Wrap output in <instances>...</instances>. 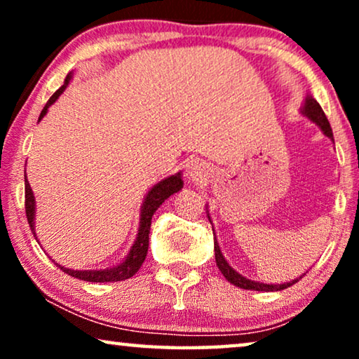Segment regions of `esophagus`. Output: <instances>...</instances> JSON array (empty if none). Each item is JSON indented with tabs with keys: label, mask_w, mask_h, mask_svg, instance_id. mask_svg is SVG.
<instances>
[{
	"label": "esophagus",
	"mask_w": 359,
	"mask_h": 359,
	"mask_svg": "<svg viewBox=\"0 0 359 359\" xmlns=\"http://www.w3.org/2000/svg\"><path fill=\"white\" fill-rule=\"evenodd\" d=\"M203 173H204V168L198 163V161H191V163H188V166H186V175H188L191 180L194 181L201 180L203 178Z\"/></svg>",
	"instance_id": "esophagus-1"
}]
</instances>
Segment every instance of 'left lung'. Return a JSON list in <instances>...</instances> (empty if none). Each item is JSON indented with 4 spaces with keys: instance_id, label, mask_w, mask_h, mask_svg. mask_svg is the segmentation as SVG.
Masks as SVG:
<instances>
[{
    "instance_id": "obj_1",
    "label": "left lung",
    "mask_w": 359,
    "mask_h": 359,
    "mask_svg": "<svg viewBox=\"0 0 359 359\" xmlns=\"http://www.w3.org/2000/svg\"><path fill=\"white\" fill-rule=\"evenodd\" d=\"M302 112L309 117V119L313 121L318 127H320V129L323 130V134H325L327 137H330V139H333L330 122H328L325 112H323L320 104H318V102L313 100L312 96L306 97V104H304ZM214 252H215V263H217V268L220 269V273L224 274L225 279H227L229 283H232L233 286L248 289V291H281V289H286L297 283V279H294L292 283H286V284H263V283H257V281H250V279L240 276V274L235 271L233 268L229 266V263L225 262L224 255L220 253L217 242H214Z\"/></svg>"
}]
</instances>
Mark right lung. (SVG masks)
<instances>
[{
  "mask_svg": "<svg viewBox=\"0 0 359 359\" xmlns=\"http://www.w3.org/2000/svg\"><path fill=\"white\" fill-rule=\"evenodd\" d=\"M72 75H67L63 85L58 88V90L50 96V100L47 101V104L43 106V109L39 116V121L42 119L43 116L47 114L48 106L53 104L58 96L62 95L63 90H65L68 81H70ZM183 188V180H181L180 175L170 176L163 181H160L158 184H155L154 188L149 191L147 194V199L144 205H142V214H140V229L139 233H137V240L134 247L130 248L129 255H127L126 262L121 263L119 266L111 268V269H100V271H75V269H67L57 264L58 268L62 269L63 273H67L68 276H73L76 279H81V281H90V283H116V281H124V279H129L134 276V274L139 271L142 263L147 257V250H149V233H150V224H151V215L156 209L160 208L161 203H165V199H168L171 194L178 193V191ZM24 205H26V215L29 227H31L34 237H36V230H34V196L32 189L29 186V181L26 180V198H24Z\"/></svg>",
  "mask_w": 359,
  "mask_h": 359,
  "instance_id": "1",
  "label": "right lung"
}]
</instances>
